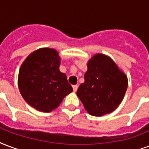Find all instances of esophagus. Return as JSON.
<instances>
[{
  "label": "esophagus",
  "instance_id": "esophagus-1",
  "mask_svg": "<svg viewBox=\"0 0 149 149\" xmlns=\"http://www.w3.org/2000/svg\"><path fill=\"white\" fill-rule=\"evenodd\" d=\"M72 89H73V91L76 92L77 91V89H78V86H77V85H73V86H72Z\"/></svg>",
  "mask_w": 149,
  "mask_h": 149
}]
</instances>
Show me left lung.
Listing matches in <instances>:
<instances>
[{
    "instance_id": "left-lung-1",
    "label": "left lung",
    "mask_w": 149,
    "mask_h": 149,
    "mask_svg": "<svg viewBox=\"0 0 149 149\" xmlns=\"http://www.w3.org/2000/svg\"><path fill=\"white\" fill-rule=\"evenodd\" d=\"M127 77L110 57L96 54L87 62L84 83L77 91L87 112L102 116L113 112L123 99Z\"/></svg>"
}]
</instances>
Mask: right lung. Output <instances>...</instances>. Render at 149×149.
Segmentation results:
<instances>
[{
  "instance_id": "1",
  "label": "right lung",
  "mask_w": 149,
  "mask_h": 149,
  "mask_svg": "<svg viewBox=\"0 0 149 149\" xmlns=\"http://www.w3.org/2000/svg\"><path fill=\"white\" fill-rule=\"evenodd\" d=\"M60 60L56 50L44 47L31 53L20 67L19 91L25 101L38 111L54 110L72 91L66 75L60 72Z\"/></svg>"
}]
</instances>
